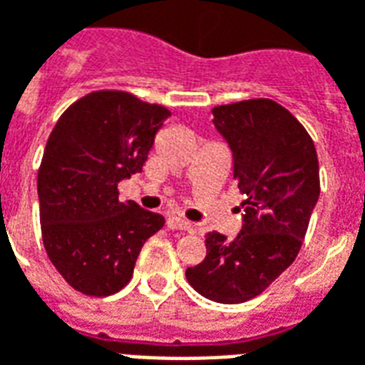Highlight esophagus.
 Segmentation results:
<instances>
[{
	"instance_id": "obj_1",
	"label": "esophagus",
	"mask_w": 365,
	"mask_h": 365,
	"mask_svg": "<svg viewBox=\"0 0 365 365\" xmlns=\"http://www.w3.org/2000/svg\"><path fill=\"white\" fill-rule=\"evenodd\" d=\"M166 226H168L170 230H193V224L182 217H168Z\"/></svg>"
}]
</instances>
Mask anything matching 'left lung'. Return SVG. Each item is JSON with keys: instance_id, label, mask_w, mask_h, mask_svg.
Returning <instances> with one entry per match:
<instances>
[{"instance_id": "left-lung-1", "label": "left lung", "mask_w": 365, "mask_h": 365, "mask_svg": "<svg viewBox=\"0 0 365 365\" xmlns=\"http://www.w3.org/2000/svg\"><path fill=\"white\" fill-rule=\"evenodd\" d=\"M212 115L245 193L244 226L234 240L209 232L207 255L185 277L205 298L242 304L294 263L319 199V162L306 128L274 100L224 104Z\"/></svg>"}]
</instances>
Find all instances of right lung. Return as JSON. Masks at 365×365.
<instances>
[{
    "instance_id": "add662e5",
    "label": "right lung",
    "mask_w": 365,
    "mask_h": 365,
    "mask_svg": "<svg viewBox=\"0 0 365 365\" xmlns=\"http://www.w3.org/2000/svg\"><path fill=\"white\" fill-rule=\"evenodd\" d=\"M168 115L131 93L96 91L73 102L48 137L38 170L42 242L77 292H120L143 244L164 226L162 215L121 203L118 183L141 172Z\"/></svg>"
}]
</instances>
